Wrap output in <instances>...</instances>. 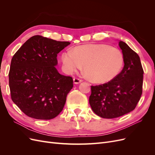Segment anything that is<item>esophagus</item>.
<instances>
[{"mask_svg": "<svg viewBox=\"0 0 155 155\" xmlns=\"http://www.w3.org/2000/svg\"><path fill=\"white\" fill-rule=\"evenodd\" d=\"M73 80H74V83L75 84L80 83L81 82L83 81L82 79H79V78H74Z\"/></svg>", "mask_w": 155, "mask_h": 155, "instance_id": "esophagus-1", "label": "esophagus"}]
</instances>
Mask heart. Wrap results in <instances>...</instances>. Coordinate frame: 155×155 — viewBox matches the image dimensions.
Wrapping results in <instances>:
<instances>
[{"mask_svg": "<svg viewBox=\"0 0 155 155\" xmlns=\"http://www.w3.org/2000/svg\"><path fill=\"white\" fill-rule=\"evenodd\" d=\"M62 61L67 72L71 73L84 65L89 79L95 83H106L114 79L124 66L121 51L104 44L79 46L65 51Z\"/></svg>", "mask_w": 155, "mask_h": 155, "instance_id": "1", "label": "heart"}]
</instances>
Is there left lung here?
Segmentation results:
<instances>
[{
    "mask_svg": "<svg viewBox=\"0 0 155 155\" xmlns=\"http://www.w3.org/2000/svg\"><path fill=\"white\" fill-rule=\"evenodd\" d=\"M124 58L121 72L111 81L91 86L89 104L101 118H118L133 110L142 94L143 70L138 55L123 41H119Z\"/></svg>",
    "mask_w": 155,
    "mask_h": 155,
    "instance_id": "8db88e82",
    "label": "left lung"
}]
</instances>
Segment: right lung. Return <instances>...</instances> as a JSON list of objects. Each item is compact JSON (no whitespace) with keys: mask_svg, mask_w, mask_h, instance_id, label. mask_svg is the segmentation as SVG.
I'll use <instances>...</instances> for the list:
<instances>
[{"mask_svg":"<svg viewBox=\"0 0 155 155\" xmlns=\"http://www.w3.org/2000/svg\"><path fill=\"white\" fill-rule=\"evenodd\" d=\"M70 44L34 35L13 56L9 72L11 97L28 116L50 120L62 111L73 79L60 74L55 66L58 54Z\"/></svg>","mask_w":155,"mask_h":155,"instance_id":"add662e5","label":"right lung"}]
</instances>
